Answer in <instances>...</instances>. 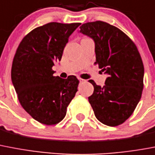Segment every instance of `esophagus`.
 I'll return each mask as SVG.
<instances>
[{
  "instance_id": "1",
  "label": "esophagus",
  "mask_w": 155,
  "mask_h": 155,
  "mask_svg": "<svg viewBox=\"0 0 155 155\" xmlns=\"http://www.w3.org/2000/svg\"><path fill=\"white\" fill-rule=\"evenodd\" d=\"M79 81H80V82H83L85 80H83V79H81V78H79Z\"/></svg>"
}]
</instances>
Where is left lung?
<instances>
[{
    "instance_id": "left-lung-1",
    "label": "left lung",
    "mask_w": 155,
    "mask_h": 155,
    "mask_svg": "<svg viewBox=\"0 0 155 155\" xmlns=\"http://www.w3.org/2000/svg\"><path fill=\"white\" fill-rule=\"evenodd\" d=\"M79 32L94 40L95 64L108 75L102 87L90 80L94 90L88 99L95 117L109 127L122 124L135 110L143 90L144 66L138 49L127 34L106 22L85 23Z\"/></svg>"
}]
</instances>
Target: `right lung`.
<instances>
[{
  "mask_svg": "<svg viewBox=\"0 0 155 155\" xmlns=\"http://www.w3.org/2000/svg\"><path fill=\"white\" fill-rule=\"evenodd\" d=\"M80 25L50 22L38 27L22 39L16 51L11 70L13 87L25 110L42 124L60 122L78 91L76 77H54L52 68L61 61L70 36Z\"/></svg>",
  "mask_w": 155,
  "mask_h": 155,
  "instance_id": "right-lung-1",
  "label": "right lung"
}]
</instances>
